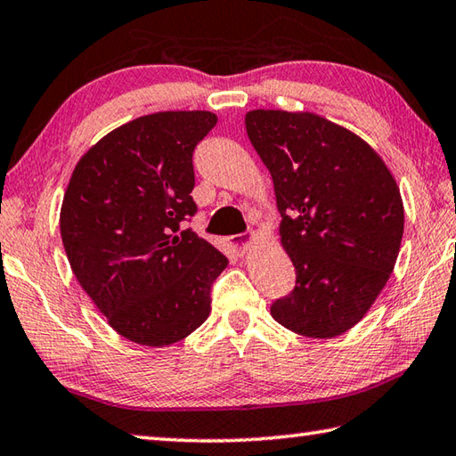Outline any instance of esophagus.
Wrapping results in <instances>:
<instances>
[{
    "label": "esophagus",
    "mask_w": 456,
    "mask_h": 456,
    "mask_svg": "<svg viewBox=\"0 0 456 456\" xmlns=\"http://www.w3.org/2000/svg\"><path fill=\"white\" fill-rule=\"evenodd\" d=\"M248 243H251V235H247V233L229 237V245L237 255H245L247 248H248Z\"/></svg>",
    "instance_id": "1"
}]
</instances>
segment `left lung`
<instances>
[{"label": "left lung", "mask_w": 456, "mask_h": 456, "mask_svg": "<svg viewBox=\"0 0 456 456\" xmlns=\"http://www.w3.org/2000/svg\"><path fill=\"white\" fill-rule=\"evenodd\" d=\"M245 128L271 172L281 245L297 269L271 314L294 334L340 336L394 273L405 223L395 177L358 134L314 112L258 109Z\"/></svg>", "instance_id": "1"}]
</instances>
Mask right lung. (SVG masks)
<instances>
[{
  "mask_svg": "<svg viewBox=\"0 0 456 456\" xmlns=\"http://www.w3.org/2000/svg\"><path fill=\"white\" fill-rule=\"evenodd\" d=\"M217 124L208 110H166L114 128L78 159L61 205L69 265L126 340L164 347L198 330L229 261L182 229L193 217V150Z\"/></svg>",
  "mask_w": 456,
  "mask_h": 456,
  "instance_id": "add662e5",
  "label": "right lung"
}]
</instances>
